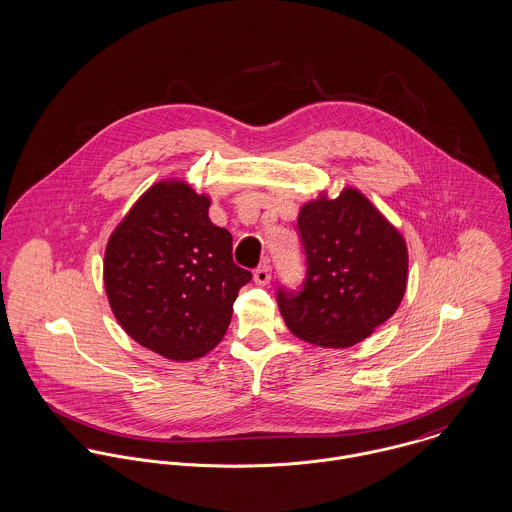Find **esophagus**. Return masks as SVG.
Listing matches in <instances>:
<instances>
[{
  "label": "esophagus",
  "instance_id": "obj_1",
  "mask_svg": "<svg viewBox=\"0 0 512 512\" xmlns=\"http://www.w3.org/2000/svg\"><path fill=\"white\" fill-rule=\"evenodd\" d=\"M270 279H272V266H270V262H264V264H260L254 270V281L258 285H266Z\"/></svg>",
  "mask_w": 512,
  "mask_h": 512
}]
</instances>
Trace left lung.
I'll use <instances>...</instances> for the list:
<instances>
[{
	"mask_svg": "<svg viewBox=\"0 0 512 512\" xmlns=\"http://www.w3.org/2000/svg\"><path fill=\"white\" fill-rule=\"evenodd\" d=\"M297 229L307 278L297 293L278 291L285 325L323 348L362 342L403 301L409 272L403 234L356 187L305 203Z\"/></svg>",
	"mask_w": 512,
	"mask_h": 512,
	"instance_id": "left-lung-1",
	"label": "left lung"
}]
</instances>
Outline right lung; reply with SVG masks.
I'll use <instances>...</instances> for the list:
<instances>
[{
  "instance_id": "obj_1",
  "label": "right lung",
  "mask_w": 512,
  "mask_h": 512,
  "mask_svg": "<svg viewBox=\"0 0 512 512\" xmlns=\"http://www.w3.org/2000/svg\"><path fill=\"white\" fill-rule=\"evenodd\" d=\"M211 199L182 180L148 187L109 236L103 283L111 311L140 346L174 362L211 352L252 274L233 236L209 219Z\"/></svg>"
}]
</instances>
